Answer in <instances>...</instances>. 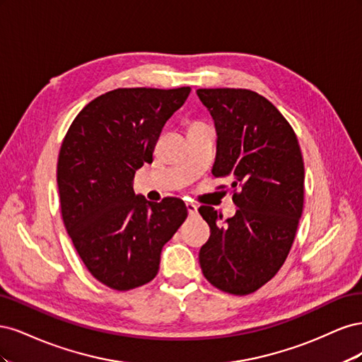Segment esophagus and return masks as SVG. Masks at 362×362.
Returning a JSON list of instances; mask_svg holds the SVG:
<instances>
[{
	"mask_svg": "<svg viewBox=\"0 0 362 362\" xmlns=\"http://www.w3.org/2000/svg\"><path fill=\"white\" fill-rule=\"evenodd\" d=\"M185 208H187V211H189L190 216L198 213V206H196L193 202H187V204H185Z\"/></svg>",
	"mask_w": 362,
	"mask_h": 362,
	"instance_id": "34e87169",
	"label": "esophagus"
}]
</instances>
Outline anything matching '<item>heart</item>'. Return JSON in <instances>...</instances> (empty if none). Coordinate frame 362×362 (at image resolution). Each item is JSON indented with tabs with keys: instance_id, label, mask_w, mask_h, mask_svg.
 I'll return each mask as SVG.
<instances>
[{
	"instance_id": "1",
	"label": "heart",
	"mask_w": 362,
	"mask_h": 362,
	"mask_svg": "<svg viewBox=\"0 0 362 362\" xmlns=\"http://www.w3.org/2000/svg\"><path fill=\"white\" fill-rule=\"evenodd\" d=\"M201 122H194V124H192V125H199Z\"/></svg>"
}]
</instances>
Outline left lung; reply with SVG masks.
Instances as JSON below:
<instances>
[{"label":"left lung","instance_id":"left-lung-1","mask_svg":"<svg viewBox=\"0 0 362 362\" xmlns=\"http://www.w3.org/2000/svg\"><path fill=\"white\" fill-rule=\"evenodd\" d=\"M196 93L216 125L211 172L231 181L238 206L225 222L213 206L199 208L211 233L199 250V264L216 288L249 294L276 275L294 242L303 210L300 146L287 119L257 92Z\"/></svg>","mask_w":362,"mask_h":362}]
</instances>
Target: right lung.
I'll return each mask as SVG.
<instances>
[{"instance_id": "obj_1", "label": "right lung", "mask_w": 362, "mask_h": 362, "mask_svg": "<svg viewBox=\"0 0 362 362\" xmlns=\"http://www.w3.org/2000/svg\"><path fill=\"white\" fill-rule=\"evenodd\" d=\"M190 87L116 89L76 115L59 154L62 217L84 266L104 286L133 290L156 278L160 254L187 217L178 198L149 202L134 193L137 169Z\"/></svg>"}]
</instances>
